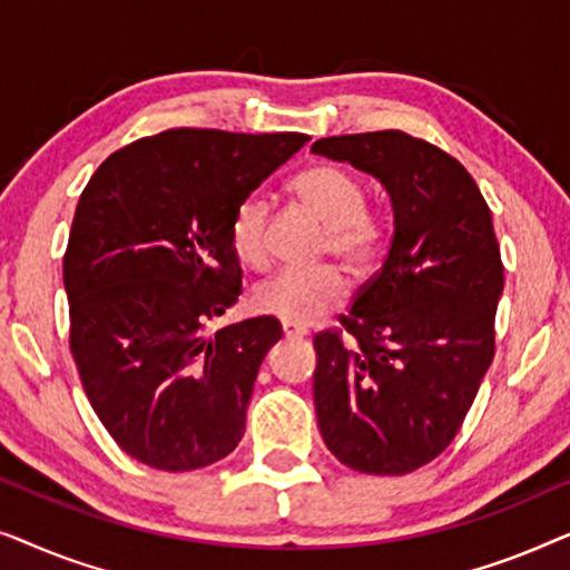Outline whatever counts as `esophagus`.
I'll return each mask as SVG.
<instances>
[{"label":"esophagus","mask_w":570,"mask_h":570,"mask_svg":"<svg viewBox=\"0 0 570 570\" xmlns=\"http://www.w3.org/2000/svg\"><path fill=\"white\" fill-rule=\"evenodd\" d=\"M283 334L287 340H298V337H306V330L298 324H291V322H283Z\"/></svg>","instance_id":"esophagus-1"}]
</instances>
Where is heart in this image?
<instances>
[{"label":"heart","instance_id":"b5f03b06","mask_svg":"<svg viewBox=\"0 0 570 570\" xmlns=\"http://www.w3.org/2000/svg\"><path fill=\"white\" fill-rule=\"evenodd\" d=\"M293 191L326 225L322 254H332L353 275H368L381 254V228L365 213L363 184L334 163H314L293 178ZM269 202L252 194L240 202L230 223V246L246 267L269 262ZM347 285L337 267L279 272L254 293L262 314L291 324H311L345 301Z\"/></svg>","mask_w":570,"mask_h":570}]
</instances>
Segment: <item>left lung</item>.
I'll return each mask as SVG.
<instances>
[{"instance_id": "left-lung-1", "label": "left lung", "mask_w": 570, "mask_h": 570, "mask_svg": "<svg viewBox=\"0 0 570 570\" xmlns=\"http://www.w3.org/2000/svg\"><path fill=\"white\" fill-rule=\"evenodd\" d=\"M384 186L394 236L342 332L314 337L326 449L365 474H407L454 441L495 355L503 264L490 207L449 153L404 131L316 139Z\"/></svg>"}]
</instances>
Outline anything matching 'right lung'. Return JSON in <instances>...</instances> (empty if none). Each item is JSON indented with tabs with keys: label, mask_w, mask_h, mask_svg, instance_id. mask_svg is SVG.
Wrapping results in <instances>:
<instances>
[{
	"label": "right lung",
	"mask_w": 570,
	"mask_h": 570,
	"mask_svg": "<svg viewBox=\"0 0 570 570\" xmlns=\"http://www.w3.org/2000/svg\"><path fill=\"white\" fill-rule=\"evenodd\" d=\"M306 142L168 129L116 150L85 186L65 254L69 350L100 423L137 462L189 472L238 446L283 326H205L240 295L233 215Z\"/></svg>",
	"instance_id": "1"
}]
</instances>
